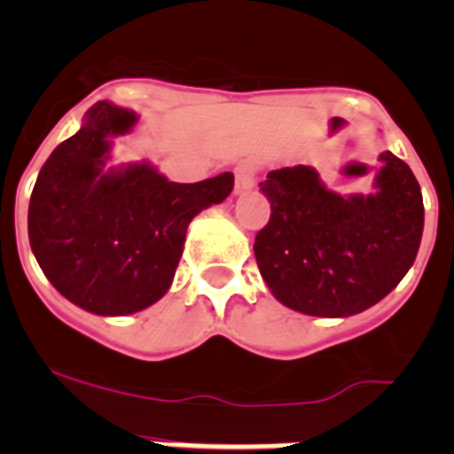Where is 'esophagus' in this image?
Listing matches in <instances>:
<instances>
[{"label":"esophagus","instance_id":"34e87169","mask_svg":"<svg viewBox=\"0 0 454 454\" xmlns=\"http://www.w3.org/2000/svg\"><path fill=\"white\" fill-rule=\"evenodd\" d=\"M236 192H247L254 188V166L252 163H240L236 166Z\"/></svg>","mask_w":454,"mask_h":454}]
</instances>
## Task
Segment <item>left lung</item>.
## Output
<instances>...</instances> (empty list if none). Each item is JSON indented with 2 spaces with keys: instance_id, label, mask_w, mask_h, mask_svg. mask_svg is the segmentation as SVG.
I'll return each instance as SVG.
<instances>
[{
  "instance_id": "8db88e82",
  "label": "left lung",
  "mask_w": 454,
  "mask_h": 454,
  "mask_svg": "<svg viewBox=\"0 0 454 454\" xmlns=\"http://www.w3.org/2000/svg\"><path fill=\"white\" fill-rule=\"evenodd\" d=\"M375 192L339 195L311 166L268 172L270 220L254 239L256 266L284 307L348 318L387 298L414 263L425 208L414 172L380 154Z\"/></svg>"
}]
</instances>
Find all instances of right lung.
<instances>
[{
	"label": "right lung",
	"mask_w": 454,
	"mask_h": 454,
	"mask_svg": "<svg viewBox=\"0 0 454 454\" xmlns=\"http://www.w3.org/2000/svg\"><path fill=\"white\" fill-rule=\"evenodd\" d=\"M138 115L111 102L88 108L82 129L40 168L29 202V243L51 286L98 316L159 302L182 259L191 220L220 204L234 175L170 182L150 161L106 168L115 136Z\"/></svg>",
	"instance_id": "add662e5"
}]
</instances>
